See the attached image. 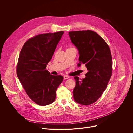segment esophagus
I'll return each instance as SVG.
<instances>
[{
  "mask_svg": "<svg viewBox=\"0 0 133 133\" xmlns=\"http://www.w3.org/2000/svg\"><path fill=\"white\" fill-rule=\"evenodd\" d=\"M69 78V76H67V75H65L64 76V79H67Z\"/></svg>",
  "mask_w": 133,
  "mask_h": 133,
  "instance_id": "34e87169",
  "label": "esophagus"
}]
</instances>
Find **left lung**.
Listing matches in <instances>:
<instances>
[{"instance_id": "8db88e82", "label": "left lung", "mask_w": 133, "mask_h": 133, "mask_svg": "<svg viewBox=\"0 0 133 133\" xmlns=\"http://www.w3.org/2000/svg\"><path fill=\"white\" fill-rule=\"evenodd\" d=\"M68 33L72 43L79 50L78 65L85 64L88 70L84 79L74 77V99L79 104L89 105L102 96L111 78L112 62L110 50L102 38L92 30Z\"/></svg>"}]
</instances>
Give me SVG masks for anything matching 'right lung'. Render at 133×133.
Here are the masks:
<instances>
[{
	"mask_svg": "<svg viewBox=\"0 0 133 133\" xmlns=\"http://www.w3.org/2000/svg\"><path fill=\"white\" fill-rule=\"evenodd\" d=\"M64 32L41 34L30 38L19 56L18 78L29 97L38 105L53 103L56 90L63 81L62 76L52 75L46 69Z\"/></svg>",
	"mask_w": 133,
	"mask_h": 133,
	"instance_id": "add662e5",
	"label": "right lung"
}]
</instances>
